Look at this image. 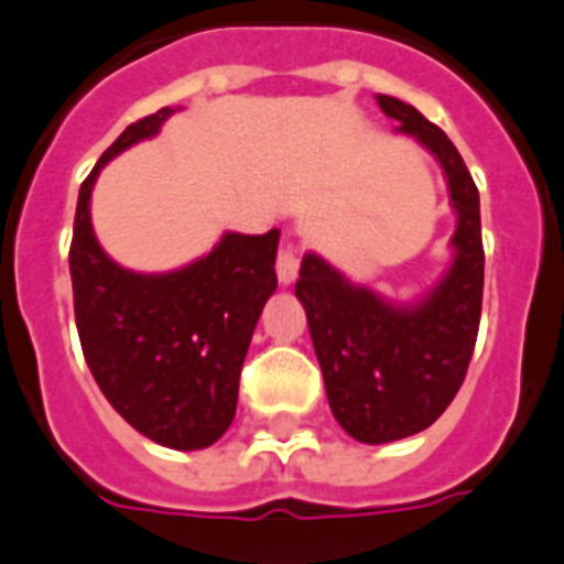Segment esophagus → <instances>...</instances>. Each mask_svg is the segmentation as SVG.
Wrapping results in <instances>:
<instances>
[{
	"label": "esophagus",
	"instance_id": "34e87169",
	"mask_svg": "<svg viewBox=\"0 0 564 564\" xmlns=\"http://www.w3.org/2000/svg\"><path fill=\"white\" fill-rule=\"evenodd\" d=\"M297 269H301V254H297V247H292V243H283L281 252H278V261H275L278 281H281L283 286H289V283L297 278Z\"/></svg>",
	"mask_w": 564,
	"mask_h": 564
}]
</instances>
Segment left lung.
<instances>
[{
    "instance_id": "8db88e82",
    "label": "left lung",
    "mask_w": 564,
    "mask_h": 564,
    "mask_svg": "<svg viewBox=\"0 0 564 564\" xmlns=\"http://www.w3.org/2000/svg\"><path fill=\"white\" fill-rule=\"evenodd\" d=\"M380 110L414 135L443 166L457 213L454 261L414 303H391L346 281L321 254L306 252L295 295L306 310L312 346L332 414L349 437L380 445L429 429L465 380L482 312L479 193L463 155L437 124L394 96Z\"/></svg>"
}]
</instances>
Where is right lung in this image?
Listing matches in <instances>:
<instances>
[{
    "instance_id": "right-lung-1",
    "label": "right lung",
    "mask_w": 564,
    "mask_h": 564,
    "mask_svg": "<svg viewBox=\"0 0 564 564\" xmlns=\"http://www.w3.org/2000/svg\"><path fill=\"white\" fill-rule=\"evenodd\" d=\"M173 107L130 124L82 189L70 243L78 340L101 394L153 443L198 452L235 417L238 380L263 303L275 292L281 229L227 232L198 261L144 275L107 258L90 221L93 184L127 147L153 139Z\"/></svg>"
}]
</instances>
